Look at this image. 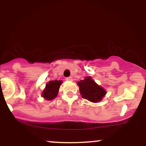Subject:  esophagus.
<instances>
[{
	"mask_svg": "<svg viewBox=\"0 0 146 146\" xmlns=\"http://www.w3.org/2000/svg\"><path fill=\"white\" fill-rule=\"evenodd\" d=\"M66 80H68V81H72V80H73V78H72L71 76L68 77V78H66Z\"/></svg>",
	"mask_w": 146,
	"mask_h": 146,
	"instance_id": "34e87169",
	"label": "esophagus"
}]
</instances>
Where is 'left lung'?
Wrapping results in <instances>:
<instances>
[{"instance_id": "8db88e82", "label": "left lung", "mask_w": 146, "mask_h": 146, "mask_svg": "<svg viewBox=\"0 0 146 146\" xmlns=\"http://www.w3.org/2000/svg\"><path fill=\"white\" fill-rule=\"evenodd\" d=\"M78 85L80 87L82 97L91 102L97 103L100 102L106 94V91L99 86L90 76L86 77L84 80L78 82Z\"/></svg>"}]
</instances>
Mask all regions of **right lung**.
<instances>
[{
	"instance_id": "obj_1",
	"label": "right lung",
	"mask_w": 146,
	"mask_h": 146,
	"mask_svg": "<svg viewBox=\"0 0 146 146\" xmlns=\"http://www.w3.org/2000/svg\"><path fill=\"white\" fill-rule=\"evenodd\" d=\"M62 83L61 80H51L46 84V87L43 90L42 96L46 100H52L58 95L60 85Z\"/></svg>"
}]
</instances>
